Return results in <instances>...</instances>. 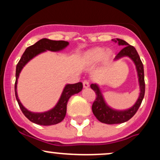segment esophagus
I'll return each instance as SVG.
<instances>
[{"mask_svg":"<svg viewBox=\"0 0 160 160\" xmlns=\"http://www.w3.org/2000/svg\"><path fill=\"white\" fill-rule=\"evenodd\" d=\"M82 85H83L84 88H88L89 86V80H83L82 82Z\"/></svg>","mask_w":160,"mask_h":160,"instance_id":"obj_1","label":"esophagus"}]
</instances>
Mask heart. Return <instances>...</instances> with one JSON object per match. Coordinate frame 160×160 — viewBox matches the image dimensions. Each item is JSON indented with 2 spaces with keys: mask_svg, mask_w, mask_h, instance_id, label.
<instances>
[{
  "mask_svg": "<svg viewBox=\"0 0 160 160\" xmlns=\"http://www.w3.org/2000/svg\"><path fill=\"white\" fill-rule=\"evenodd\" d=\"M104 56V49L95 48L89 51L86 56V61L89 64H94L100 62Z\"/></svg>",
  "mask_w": 160,
  "mask_h": 160,
  "instance_id": "1",
  "label": "heart"
}]
</instances>
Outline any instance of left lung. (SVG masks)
Masks as SVG:
<instances>
[{"instance_id": "8db88e82", "label": "left lung", "mask_w": 160, "mask_h": 160, "mask_svg": "<svg viewBox=\"0 0 160 160\" xmlns=\"http://www.w3.org/2000/svg\"><path fill=\"white\" fill-rule=\"evenodd\" d=\"M112 40H113L114 42H117L119 45L123 47L120 52L117 53L114 60H118L122 57L127 56L129 57L135 63L138 72V77L139 86H140V95H139L135 104L129 109L125 110V111H117V110L112 109L106 104L98 85L95 83H92L90 85V87L92 89L95 91L96 98H95V102L92 104V110L95 117L100 122L106 124H118L125 122L130 120L136 113L137 111L140 107L145 92L144 74L142 62L141 61L138 53L135 47L129 45L123 40L117 38L116 40L113 39Z\"/></svg>"}]
</instances>
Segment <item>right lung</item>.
<instances>
[{"mask_svg": "<svg viewBox=\"0 0 160 160\" xmlns=\"http://www.w3.org/2000/svg\"><path fill=\"white\" fill-rule=\"evenodd\" d=\"M68 44V42L65 41V40H52L47 39V38H43L34 43V45L30 46L25 49L19 62L16 65L15 82L16 98L23 114L32 122L38 125H42V126H51V125H55L62 122L66 115L67 104L69 98L73 95L77 94L82 90V83L81 82H79L78 83L74 84H67L64 88V90L62 92L58 103L52 109L49 110L48 111L43 112V113H34V112L29 111L24 107L18 98L17 82L20 72L28 62L40 53L45 52L47 50L58 52V51L65 49Z\"/></svg>", "mask_w": 160, "mask_h": 160, "instance_id": "1", "label": "right lung"}]
</instances>
